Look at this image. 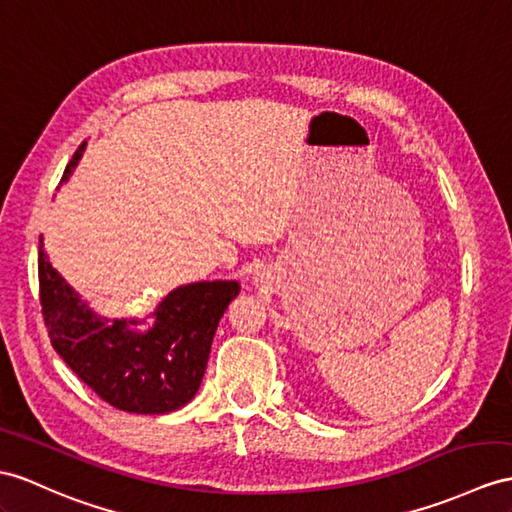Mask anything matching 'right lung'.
<instances>
[{
    "label": "right lung",
    "mask_w": 512,
    "mask_h": 512,
    "mask_svg": "<svg viewBox=\"0 0 512 512\" xmlns=\"http://www.w3.org/2000/svg\"><path fill=\"white\" fill-rule=\"evenodd\" d=\"M86 141L69 160L65 182ZM39 289L45 328L58 356L102 397L126 413L165 415L193 400L202 384L210 345L228 304L239 295L234 280L193 282L173 289L139 332V319L97 317L58 276L39 245Z\"/></svg>",
    "instance_id": "right-lung-1"
}]
</instances>
